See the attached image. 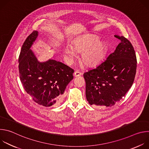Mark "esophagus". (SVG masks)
<instances>
[{"mask_svg": "<svg viewBox=\"0 0 149 149\" xmlns=\"http://www.w3.org/2000/svg\"><path fill=\"white\" fill-rule=\"evenodd\" d=\"M82 74L81 72H79V71H75V72H74V77H79V76L82 75Z\"/></svg>", "mask_w": 149, "mask_h": 149, "instance_id": "esophagus-1", "label": "esophagus"}]
</instances>
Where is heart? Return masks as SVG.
<instances>
[{"mask_svg": "<svg viewBox=\"0 0 149 149\" xmlns=\"http://www.w3.org/2000/svg\"><path fill=\"white\" fill-rule=\"evenodd\" d=\"M107 46L94 34L88 33L78 36L71 40V46L67 45L63 48L64 56L69 62L77 56V52L82 53L81 61L88 67L98 65L104 59Z\"/></svg>", "mask_w": 149, "mask_h": 149, "instance_id": "b5f03b06", "label": "heart"}]
</instances>
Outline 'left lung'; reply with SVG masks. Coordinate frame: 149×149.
<instances>
[{"label": "left lung", "mask_w": 149, "mask_h": 149, "mask_svg": "<svg viewBox=\"0 0 149 149\" xmlns=\"http://www.w3.org/2000/svg\"><path fill=\"white\" fill-rule=\"evenodd\" d=\"M116 50L95 68L84 74L86 95L90 105L111 107L124 97L133 84L137 59L130 42L123 36Z\"/></svg>", "instance_id": "1"}]
</instances>
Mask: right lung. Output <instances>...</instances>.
Segmentation results:
<instances>
[{
  "label": "right lung",
  "instance_id": "obj_1",
  "mask_svg": "<svg viewBox=\"0 0 149 149\" xmlns=\"http://www.w3.org/2000/svg\"><path fill=\"white\" fill-rule=\"evenodd\" d=\"M39 35L33 31L25 40L19 56L20 81L26 92L37 104L44 107H57L73 79L74 70L63 63L49 59L38 61L31 48Z\"/></svg>",
  "mask_w": 149,
  "mask_h": 149
}]
</instances>
